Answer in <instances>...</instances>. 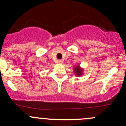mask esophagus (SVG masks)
Returning <instances> with one entry per match:
<instances>
[{"label":"esophagus","mask_w":126,"mask_h":126,"mask_svg":"<svg viewBox=\"0 0 126 126\" xmlns=\"http://www.w3.org/2000/svg\"><path fill=\"white\" fill-rule=\"evenodd\" d=\"M58 63H63V60H58Z\"/></svg>","instance_id":"obj_1"}]
</instances>
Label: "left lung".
Segmentation results:
<instances>
[{"label": "left lung", "mask_w": 126, "mask_h": 126, "mask_svg": "<svg viewBox=\"0 0 126 126\" xmlns=\"http://www.w3.org/2000/svg\"><path fill=\"white\" fill-rule=\"evenodd\" d=\"M75 73L76 74L77 76H81L82 74V69L79 68V66H77L76 68L74 69Z\"/></svg>", "instance_id": "left-lung-1"}]
</instances>
